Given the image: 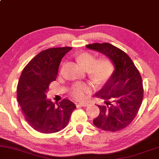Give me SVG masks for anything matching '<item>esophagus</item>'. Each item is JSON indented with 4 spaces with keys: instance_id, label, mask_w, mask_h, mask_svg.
Returning a JSON list of instances; mask_svg holds the SVG:
<instances>
[{
    "instance_id": "34e87169",
    "label": "esophagus",
    "mask_w": 159,
    "mask_h": 159,
    "mask_svg": "<svg viewBox=\"0 0 159 159\" xmlns=\"http://www.w3.org/2000/svg\"><path fill=\"white\" fill-rule=\"evenodd\" d=\"M79 104L80 105H81V106H83V107H86V106H88L89 105V102H79Z\"/></svg>"
}]
</instances>
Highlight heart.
I'll use <instances>...</instances> for the list:
<instances>
[{
	"mask_svg": "<svg viewBox=\"0 0 159 159\" xmlns=\"http://www.w3.org/2000/svg\"><path fill=\"white\" fill-rule=\"evenodd\" d=\"M77 61L86 70L90 79L98 84L107 81L114 71L111 60L106 57L96 60L95 56L91 53H81L77 56ZM92 90L93 86L90 83H76L71 88L70 93L74 98L81 99L86 98Z\"/></svg>",
	"mask_w": 159,
	"mask_h": 159,
	"instance_id": "obj_1",
	"label": "heart"
}]
</instances>
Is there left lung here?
<instances>
[{"label":"left lung","mask_w":159,"mask_h":159,"mask_svg":"<svg viewBox=\"0 0 159 159\" xmlns=\"http://www.w3.org/2000/svg\"><path fill=\"white\" fill-rule=\"evenodd\" d=\"M86 48L105 54L114 70L102 89L95 94L104 101L100 113L93 120L96 127L115 132L129 125L136 117L143 98V80L130 57L109 43H94Z\"/></svg>","instance_id":"1"}]
</instances>
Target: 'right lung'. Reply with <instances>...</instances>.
Instances as JSON below:
<instances>
[{
  "instance_id": "right-lung-1",
  "label": "right lung",
  "mask_w": 159,
  "mask_h": 159,
  "mask_svg": "<svg viewBox=\"0 0 159 159\" xmlns=\"http://www.w3.org/2000/svg\"><path fill=\"white\" fill-rule=\"evenodd\" d=\"M72 48H53L37 54L25 66L19 80L17 101L25 120L35 130L53 134L64 129L76 105L63 99L59 103L47 98L48 89L54 81L61 59Z\"/></svg>"
}]
</instances>
